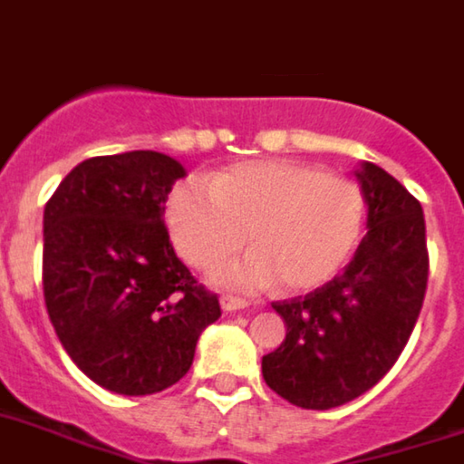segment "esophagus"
Instances as JSON below:
<instances>
[{"mask_svg": "<svg viewBox=\"0 0 464 464\" xmlns=\"http://www.w3.org/2000/svg\"><path fill=\"white\" fill-rule=\"evenodd\" d=\"M246 306H248V302H246V299L232 297V295H223V297H220V309L229 311V314H232V311L246 309Z\"/></svg>", "mask_w": 464, "mask_h": 464, "instance_id": "esophagus-1", "label": "esophagus"}]
</instances>
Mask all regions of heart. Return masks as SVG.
Returning <instances> with one entry per match:
<instances>
[{"instance_id": "b5f03b06", "label": "heart", "mask_w": 464, "mask_h": 464, "mask_svg": "<svg viewBox=\"0 0 464 464\" xmlns=\"http://www.w3.org/2000/svg\"><path fill=\"white\" fill-rule=\"evenodd\" d=\"M364 195L353 181L290 160L227 167L208 190L179 183L167 197V229L176 253L195 269H211L246 244L239 260L213 272L225 288L260 290L281 278L302 293L337 276L364 229Z\"/></svg>"}]
</instances>
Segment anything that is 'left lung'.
I'll return each mask as SVG.
<instances>
[{
  "instance_id": "8db88e82",
  "label": "left lung",
  "mask_w": 464,
  "mask_h": 464,
  "mask_svg": "<svg viewBox=\"0 0 464 464\" xmlns=\"http://www.w3.org/2000/svg\"><path fill=\"white\" fill-rule=\"evenodd\" d=\"M355 176L367 235L353 260L323 288L272 304L288 330L262 358V376L302 409L342 407L379 383L407 346L428 288L418 199L374 162H362Z\"/></svg>"
}]
</instances>
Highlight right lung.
<instances>
[{"label":"right lung","mask_w":464,"mask_h":464,"mask_svg":"<svg viewBox=\"0 0 464 464\" xmlns=\"http://www.w3.org/2000/svg\"><path fill=\"white\" fill-rule=\"evenodd\" d=\"M186 169L155 150L83 160L44 208V297L69 358L118 395L181 381L218 297L176 257L165 202Z\"/></svg>","instance_id":"add662e5"}]
</instances>
